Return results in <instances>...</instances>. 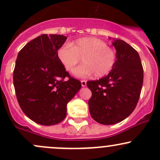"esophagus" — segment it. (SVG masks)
<instances>
[{
	"label": "esophagus",
	"instance_id": "esophagus-1",
	"mask_svg": "<svg viewBox=\"0 0 160 160\" xmlns=\"http://www.w3.org/2000/svg\"><path fill=\"white\" fill-rule=\"evenodd\" d=\"M81 85H82V86H86V80H81Z\"/></svg>",
	"mask_w": 160,
	"mask_h": 160
}]
</instances>
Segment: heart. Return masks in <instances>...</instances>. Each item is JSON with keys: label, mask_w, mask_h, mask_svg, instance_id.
Segmentation results:
<instances>
[{"label": "heart", "mask_w": 160, "mask_h": 160, "mask_svg": "<svg viewBox=\"0 0 160 160\" xmlns=\"http://www.w3.org/2000/svg\"><path fill=\"white\" fill-rule=\"evenodd\" d=\"M58 57L70 73L74 72L82 58L83 65L75 71V75L80 78L93 74L96 78H102L113 69L117 61L115 51L96 38H82L75 40L72 45H63L58 50Z\"/></svg>", "instance_id": "1"}]
</instances>
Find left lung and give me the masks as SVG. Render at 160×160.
I'll use <instances>...</instances> for the list:
<instances>
[{"mask_svg": "<svg viewBox=\"0 0 160 160\" xmlns=\"http://www.w3.org/2000/svg\"><path fill=\"white\" fill-rule=\"evenodd\" d=\"M117 61L104 78L87 81L92 96L89 108L93 120L104 125L121 122L132 113L140 98L144 70L138 53L122 40L113 43Z\"/></svg>", "mask_w": 160, "mask_h": 160, "instance_id": "obj_1", "label": "left lung"}]
</instances>
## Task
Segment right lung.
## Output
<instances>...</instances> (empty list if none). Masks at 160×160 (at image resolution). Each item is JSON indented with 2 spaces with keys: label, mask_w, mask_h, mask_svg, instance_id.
<instances>
[{
  "label": "right lung",
  "mask_w": 160,
  "mask_h": 160,
  "mask_svg": "<svg viewBox=\"0 0 160 160\" xmlns=\"http://www.w3.org/2000/svg\"><path fill=\"white\" fill-rule=\"evenodd\" d=\"M67 37L42 34L27 43L18 54L13 84L19 104L28 118L43 126L62 122L67 104L81 88L58 57Z\"/></svg>",
  "instance_id": "right-lung-1"
}]
</instances>
